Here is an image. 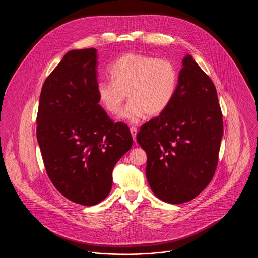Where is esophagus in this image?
I'll list each match as a JSON object with an SVG mask.
<instances>
[{"mask_svg": "<svg viewBox=\"0 0 258 258\" xmlns=\"http://www.w3.org/2000/svg\"><path fill=\"white\" fill-rule=\"evenodd\" d=\"M131 133H132V135H133V138H134V140H136V135H137V130L134 127V126H132L131 127Z\"/></svg>", "mask_w": 258, "mask_h": 258, "instance_id": "obj_1", "label": "esophagus"}]
</instances>
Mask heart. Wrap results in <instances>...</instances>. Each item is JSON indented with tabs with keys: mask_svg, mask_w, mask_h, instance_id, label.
<instances>
[{
	"mask_svg": "<svg viewBox=\"0 0 258 258\" xmlns=\"http://www.w3.org/2000/svg\"><path fill=\"white\" fill-rule=\"evenodd\" d=\"M111 81L97 84L98 101L105 111L117 114L125 99L130 102L122 118L138 123L146 114H161L171 102L178 84V73L174 63L139 53H125L109 68Z\"/></svg>",
	"mask_w": 258,
	"mask_h": 258,
	"instance_id": "1",
	"label": "heart"
}]
</instances>
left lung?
I'll return each mask as SVG.
<instances>
[{"instance_id": "1", "label": "left lung", "mask_w": 258, "mask_h": 258, "mask_svg": "<svg viewBox=\"0 0 258 258\" xmlns=\"http://www.w3.org/2000/svg\"><path fill=\"white\" fill-rule=\"evenodd\" d=\"M222 134L216 87L187 54L170 104L136 136L147 154L146 177L154 195L171 204L197 197L214 177Z\"/></svg>"}]
</instances>
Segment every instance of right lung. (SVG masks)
Wrapping results in <instances>:
<instances>
[{"label":"right lung","instance_id":"obj_1","mask_svg":"<svg viewBox=\"0 0 258 258\" xmlns=\"http://www.w3.org/2000/svg\"><path fill=\"white\" fill-rule=\"evenodd\" d=\"M97 49L69 51L41 89L37 138L45 170L66 198L83 206L110 192L115 164L133 146L128 126L98 104Z\"/></svg>","mask_w":258,"mask_h":258}]
</instances>
